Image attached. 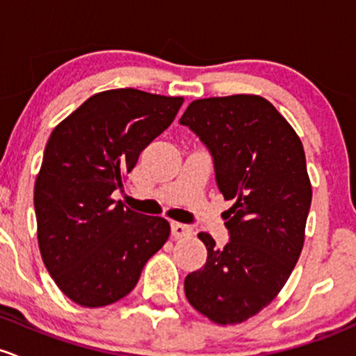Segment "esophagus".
<instances>
[{
    "mask_svg": "<svg viewBox=\"0 0 356 356\" xmlns=\"http://www.w3.org/2000/svg\"><path fill=\"white\" fill-rule=\"evenodd\" d=\"M193 229L190 228V226L186 225H181V222H171V234H173L175 238H188L192 236Z\"/></svg>",
    "mask_w": 356,
    "mask_h": 356,
    "instance_id": "1",
    "label": "esophagus"
}]
</instances>
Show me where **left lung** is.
Instances as JSON below:
<instances>
[{
    "instance_id": "obj_1",
    "label": "left lung",
    "mask_w": 356,
    "mask_h": 356,
    "mask_svg": "<svg viewBox=\"0 0 356 356\" xmlns=\"http://www.w3.org/2000/svg\"><path fill=\"white\" fill-rule=\"evenodd\" d=\"M211 152L226 200L229 241L207 248L202 269L185 277L190 305L216 324H240L269 305L303 248L312 186L303 145L277 109L260 96L193 101L179 118Z\"/></svg>"
}]
</instances>
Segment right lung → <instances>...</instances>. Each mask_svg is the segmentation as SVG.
Here are the masks:
<instances>
[{"label":"right lung","instance_id":"right-lung-1","mask_svg":"<svg viewBox=\"0 0 356 356\" xmlns=\"http://www.w3.org/2000/svg\"><path fill=\"white\" fill-rule=\"evenodd\" d=\"M183 97L115 89L89 97L51 134L34 186L44 266L72 302L96 309L137 284L170 222L115 202L124 175L163 134Z\"/></svg>","mask_w":356,"mask_h":356}]
</instances>
